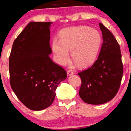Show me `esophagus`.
Returning a JSON list of instances; mask_svg holds the SVG:
<instances>
[{"label":"esophagus","instance_id":"34e87169","mask_svg":"<svg viewBox=\"0 0 131 131\" xmlns=\"http://www.w3.org/2000/svg\"><path fill=\"white\" fill-rule=\"evenodd\" d=\"M67 75L68 76H71V75H72L74 74V72L72 70H69L67 71Z\"/></svg>","mask_w":131,"mask_h":131}]
</instances>
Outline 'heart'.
Returning a JSON list of instances; mask_svg holds the SVG:
<instances>
[{"label": "heart", "mask_w": 131, "mask_h": 131, "mask_svg": "<svg viewBox=\"0 0 131 131\" xmlns=\"http://www.w3.org/2000/svg\"><path fill=\"white\" fill-rule=\"evenodd\" d=\"M101 44L97 30L85 26L71 27L62 30L60 40L54 38L52 49L58 63L65 64L69 60V51L73 60L79 67H87L95 61Z\"/></svg>", "instance_id": "heart-1"}]
</instances>
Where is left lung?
I'll list each match as a JSON object with an SVG mask.
<instances>
[{
	"label": "left lung",
	"instance_id": "obj_1",
	"mask_svg": "<svg viewBox=\"0 0 131 131\" xmlns=\"http://www.w3.org/2000/svg\"><path fill=\"white\" fill-rule=\"evenodd\" d=\"M103 43L98 59L88 69L78 73L82 80L79 94L90 104H102L112 100L119 91L123 73L121 48L113 35L99 24Z\"/></svg>",
	"mask_w": 131,
	"mask_h": 131
}]
</instances>
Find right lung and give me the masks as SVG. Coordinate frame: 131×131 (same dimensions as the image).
I'll return each instance as SVG.
<instances>
[{
    "label": "right lung",
    "instance_id": "1",
    "mask_svg": "<svg viewBox=\"0 0 131 131\" xmlns=\"http://www.w3.org/2000/svg\"><path fill=\"white\" fill-rule=\"evenodd\" d=\"M51 22H30L12 45L9 58L10 85L19 101L30 110L49 107L55 90L67 78L63 68L50 58Z\"/></svg>",
    "mask_w": 131,
    "mask_h": 131
}]
</instances>
